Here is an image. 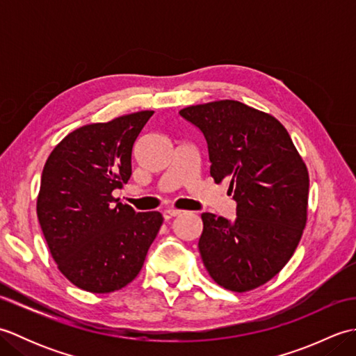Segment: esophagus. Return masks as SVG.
I'll list each match as a JSON object with an SVG mask.
<instances>
[{
	"label": "esophagus",
	"instance_id": "1",
	"mask_svg": "<svg viewBox=\"0 0 356 356\" xmlns=\"http://www.w3.org/2000/svg\"><path fill=\"white\" fill-rule=\"evenodd\" d=\"M180 213H182V211H179V209H165L163 213H162V216H163V218L165 220H170V218H172V217H177Z\"/></svg>",
	"mask_w": 356,
	"mask_h": 356
}]
</instances>
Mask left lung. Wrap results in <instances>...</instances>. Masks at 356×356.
<instances>
[{"label": "left lung", "mask_w": 356, "mask_h": 356, "mask_svg": "<svg viewBox=\"0 0 356 356\" xmlns=\"http://www.w3.org/2000/svg\"><path fill=\"white\" fill-rule=\"evenodd\" d=\"M207 140L209 174L229 182L236 218L203 213L199 251L217 284L246 292L289 261L307 217L309 174L286 128L238 101L179 111Z\"/></svg>", "instance_id": "left-lung-1"}]
</instances>
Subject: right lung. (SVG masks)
<instances>
[{
    "instance_id": "add662e5",
    "label": "right lung",
    "mask_w": 356,
    "mask_h": 356,
    "mask_svg": "<svg viewBox=\"0 0 356 356\" xmlns=\"http://www.w3.org/2000/svg\"><path fill=\"white\" fill-rule=\"evenodd\" d=\"M154 111H138L67 134L44 165L36 213L59 270L93 293L139 274L162 214L136 213L111 195L131 176L136 139Z\"/></svg>"
}]
</instances>
